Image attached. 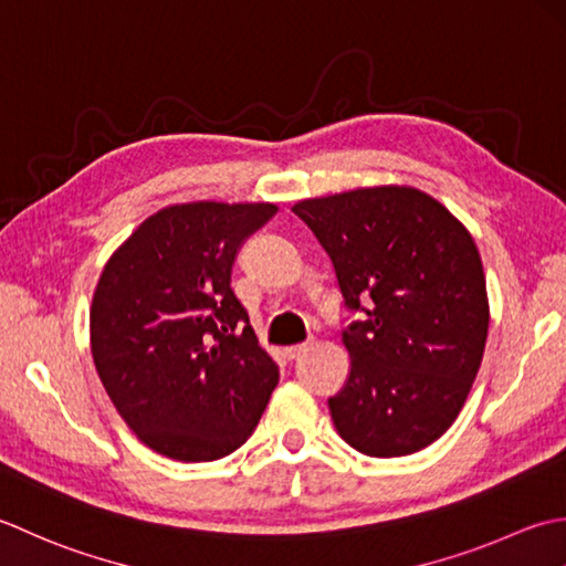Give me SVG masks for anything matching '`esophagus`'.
I'll return each instance as SVG.
<instances>
[{
    "label": "esophagus",
    "instance_id": "obj_1",
    "mask_svg": "<svg viewBox=\"0 0 566 566\" xmlns=\"http://www.w3.org/2000/svg\"><path fill=\"white\" fill-rule=\"evenodd\" d=\"M307 352V344H295V347H285V356L291 361H295V359H300V356H303Z\"/></svg>",
    "mask_w": 566,
    "mask_h": 566
}]
</instances>
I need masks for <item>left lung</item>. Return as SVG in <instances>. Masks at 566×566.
<instances>
[{
  "label": "left lung",
  "mask_w": 566,
  "mask_h": 566,
  "mask_svg": "<svg viewBox=\"0 0 566 566\" xmlns=\"http://www.w3.org/2000/svg\"><path fill=\"white\" fill-rule=\"evenodd\" d=\"M293 212L327 251L344 307L364 313L342 332L352 371L329 398L334 428L368 457L420 452L452 428L486 347L474 239L406 186L303 200Z\"/></svg>",
  "instance_id": "obj_1"
}]
</instances>
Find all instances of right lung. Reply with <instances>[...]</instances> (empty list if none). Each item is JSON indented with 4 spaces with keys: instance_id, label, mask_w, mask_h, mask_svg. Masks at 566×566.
<instances>
[{
    "instance_id": "1",
    "label": "right lung",
    "mask_w": 566,
    "mask_h": 566,
    "mask_svg": "<svg viewBox=\"0 0 566 566\" xmlns=\"http://www.w3.org/2000/svg\"><path fill=\"white\" fill-rule=\"evenodd\" d=\"M271 202L172 205L112 253L90 310L92 359L138 440L178 461H214L256 430L279 366L232 291L241 244Z\"/></svg>"
}]
</instances>
